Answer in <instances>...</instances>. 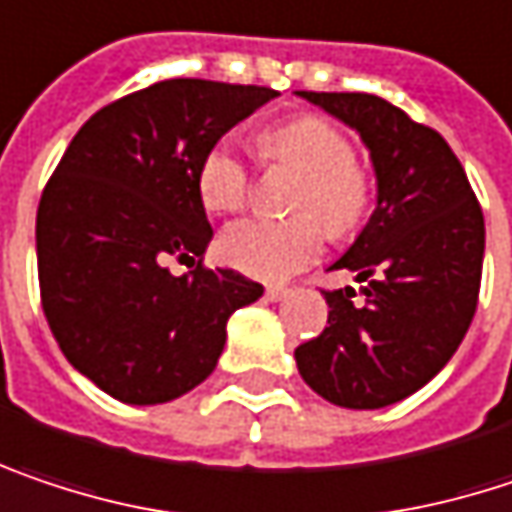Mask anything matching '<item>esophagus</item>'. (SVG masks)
I'll return each mask as SVG.
<instances>
[{
	"mask_svg": "<svg viewBox=\"0 0 512 512\" xmlns=\"http://www.w3.org/2000/svg\"><path fill=\"white\" fill-rule=\"evenodd\" d=\"M287 293H290L287 287H275V284H272V287H266V299H269V302H281Z\"/></svg>",
	"mask_w": 512,
	"mask_h": 512,
	"instance_id": "34e87169",
	"label": "esophagus"
}]
</instances>
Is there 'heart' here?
<instances>
[{
	"label": "heart",
	"instance_id": "1",
	"mask_svg": "<svg viewBox=\"0 0 512 512\" xmlns=\"http://www.w3.org/2000/svg\"><path fill=\"white\" fill-rule=\"evenodd\" d=\"M260 149L269 161L284 163L304 175L296 196V213H304V219L234 222L219 237V255L252 278L281 281L319 255V224L334 237L357 228L366 213L369 187L363 172L354 166L349 137L325 119L302 117L269 128L260 137ZM196 187L210 213H234L246 205L252 175L231 140H216L205 152L196 169Z\"/></svg>",
	"mask_w": 512,
	"mask_h": 512
}]
</instances>
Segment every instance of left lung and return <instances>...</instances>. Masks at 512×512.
Returning a JSON list of instances; mask_svg holds the SVG:
<instances>
[{"label":"left lung","instance_id":"obj_1","mask_svg":"<svg viewBox=\"0 0 512 512\" xmlns=\"http://www.w3.org/2000/svg\"><path fill=\"white\" fill-rule=\"evenodd\" d=\"M296 96L360 134L378 202L331 269L363 281L325 293L328 325L296 349L304 384L349 410H378L422 390L463 343L478 307L484 213L451 146L369 93Z\"/></svg>","mask_w":512,"mask_h":512}]
</instances>
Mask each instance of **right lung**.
Wrapping results in <instances>:
<instances>
[{
  "mask_svg": "<svg viewBox=\"0 0 512 512\" xmlns=\"http://www.w3.org/2000/svg\"><path fill=\"white\" fill-rule=\"evenodd\" d=\"M278 93L169 78L96 111L37 208V275L49 328L72 366L125 404L199 387L225 325L263 287L205 269L210 228L196 169L210 146ZM175 256L196 270L172 276Z\"/></svg>",
  "mask_w": 512,
  "mask_h": 512,
  "instance_id": "right-lung-1",
  "label": "right lung"
}]
</instances>
